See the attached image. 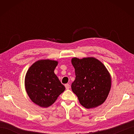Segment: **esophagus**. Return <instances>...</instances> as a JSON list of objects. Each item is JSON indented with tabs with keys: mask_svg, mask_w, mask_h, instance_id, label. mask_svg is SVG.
Wrapping results in <instances>:
<instances>
[{
	"mask_svg": "<svg viewBox=\"0 0 134 134\" xmlns=\"http://www.w3.org/2000/svg\"><path fill=\"white\" fill-rule=\"evenodd\" d=\"M65 89H70V85L68 84V83L65 84Z\"/></svg>",
	"mask_w": 134,
	"mask_h": 134,
	"instance_id": "1",
	"label": "esophagus"
}]
</instances>
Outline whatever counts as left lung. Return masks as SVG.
<instances>
[{
    "label": "left lung",
    "mask_w": 134,
    "mask_h": 134,
    "mask_svg": "<svg viewBox=\"0 0 134 134\" xmlns=\"http://www.w3.org/2000/svg\"><path fill=\"white\" fill-rule=\"evenodd\" d=\"M71 63L76 76L71 89L80 104L87 109L103 104L111 88V76L106 67L93 57L74 58Z\"/></svg>",
    "instance_id": "obj_1"
}]
</instances>
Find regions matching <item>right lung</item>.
I'll return each mask as SVG.
<instances>
[{
    "label": "right lung",
    "mask_w": 134,
    "mask_h": 134,
    "mask_svg": "<svg viewBox=\"0 0 134 134\" xmlns=\"http://www.w3.org/2000/svg\"><path fill=\"white\" fill-rule=\"evenodd\" d=\"M58 62L49 59L39 60L28 69L25 78L27 95L34 103L43 108L52 105L65 90L54 73Z\"/></svg>",
    "instance_id": "obj_1"
}]
</instances>
